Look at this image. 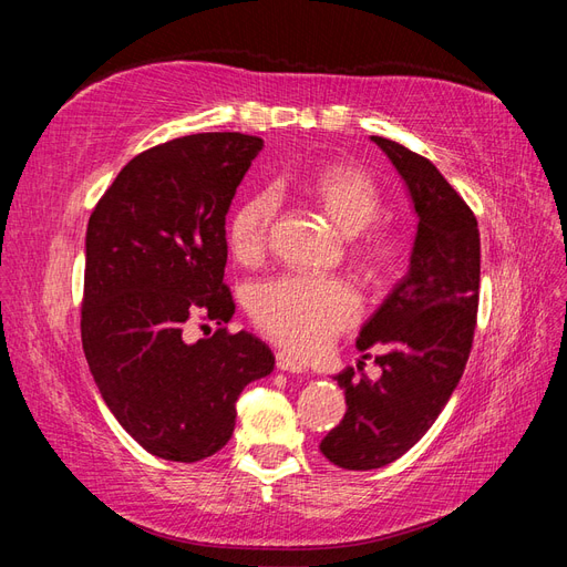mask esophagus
I'll return each mask as SVG.
<instances>
[{
  "label": "esophagus",
  "mask_w": 567,
  "mask_h": 567,
  "mask_svg": "<svg viewBox=\"0 0 567 567\" xmlns=\"http://www.w3.org/2000/svg\"><path fill=\"white\" fill-rule=\"evenodd\" d=\"M277 367L288 373H307V367L302 362H298L296 357H290L286 352H277Z\"/></svg>",
  "instance_id": "34e87169"
}]
</instances>
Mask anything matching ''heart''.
I'll use <instances>...</instances> for the list:
<instances>
[{"label": "heart", "mask_w": 567, "mask_h": 567, "mask_svg": "<svg viewBox=\"0 0 567 567\" xmlns=\"http://www.w3.org/2000/svg\"><path fill=\"white\" fill-rule=\"evenodd\" d=\"M310 198L333 225L354 236L352 250L373 277H385L404 252V236L373 221L383 196L367 169L350 163H329L305 182ZM277 200L260 192L236 205L227 221V244L241 265H257L267 252ZM362 310L359 293L346 279H315L286 274L257 286L250 317L257 329L298 357H315L352 326Z\"/></svg>", "instance_id": "1"}]
</instances>
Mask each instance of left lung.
Instances as JSON below:
<instances>
[{
    "mask_svg": "<svg viewBox=\"0 0 567 567\" xmlns=\"http://www.w3.org/2000/svg\"><path fill=\"white\" fill-rule=\"evenodd\" d=\"M371 140L406 182L419 231L406 277L357 338L364 357L388 348L375 357L383 375H336L348 411L319 450L346 471L388 466L435 423L466 369L480 296V231L468 203L427 158L385 136Z\"/></svg>",
    "mask_w": 567,
    "mask_h": 567,
    "instance_id": "1",
    "label": "left lung"
}]
</instances>
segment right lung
<instances>
[{
    "label": "right lung",
    "instance_id": "obj_1",
    "mask_svg": "<svg viewBox=\"0 0 567 567\" xmlns=\"http://www.w3.org/2000/svg\"><path fill=\"white\" fill-rule=\"evenodd\" d=\"M260 136L203 132L134 156L87 225L82 350L117 423L153 456L194 463L229 442L244 388L274 354L227 326L182 338L188 321H229L227 213Z\"/></svg>",
    "mask_w": 567,
    "mask_h": 567
}]
</instances>
